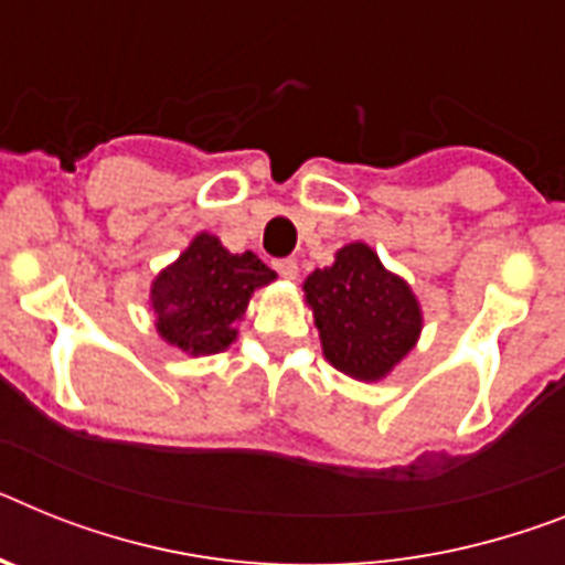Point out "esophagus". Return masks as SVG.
Returning <instances> with one entry per match:
<instances>
[{
    "label": "esophagus",
    "instance_id": "1",
    "mask_svg": "<svg viewBox=\"0 0 565 565\" xmlns=\"http://www.w3.org/2000/svg\"><path fill=\"white\" fill-rule=\"evenodd\" d=\"M275 269H278V275H281V278H287V281H296L298 278V264L292 258L275 260Z\"/></svg>",
    "mask_w": 565,
    "mask_h": 565
}]
</instances>
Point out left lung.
<instances>
[{
	"instance_id": "8db88e82",
	"label": "left lung",
	"mask_w": 565,
	"mask_h": 565,
	"mask_svg": "<svg viewBox=\"0 0 565 565\" xmlns=\"http://www.w3.org/2000/svg\"><path fill=\"white\" fill-rule=\"evenodd\" d=\"M324 359L355 382H382L416 348L425 327L411 284L379 260L364 241L341 246L335 260L305 281Z\"/></svg>"
}]
</instances>
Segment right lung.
<instances>
[{"instance_id":"1","label":"right lung","mask_w":565,"mask_h":565,"mask_svg":"<svg viewBox=\"0 0 565 565\" xmlns=\"http://www.w3.org/2000/svg\"><path fill=\"white\" fill-rule=\"evenodd\" d=\"M278 275L255 253H230L221 238L198 232L151 281L149 310L166 344L186 355L221 353L238 339V321L255 290Z\"/></svg>"}]
</instances>
